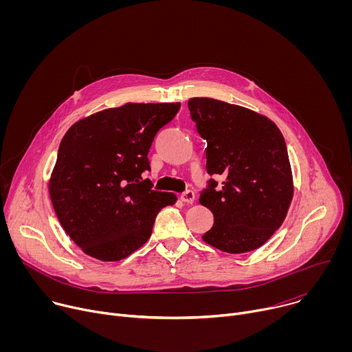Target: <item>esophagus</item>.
Instances as JSON below:
<instances>
[{
	"label": "esophagus",
	"mask_w": 352,
	"mask_h": 352,
	"mask_svg": "<svg viewBox=\"0 0 352 352\" xmlns=\"http://www.w3.org/2000/svg\"><path fill=\"white\" fill-rule=\"evenodd\" d=\"M181 200L184 204H188V205H192L195 202V192L193 190H186L181 195Z\"/></svg>",
	"instance_id": "esophagus-1"
}]
</instances>
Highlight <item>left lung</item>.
Here are the masks:
<instances>
[{
  "instance_id": "obj_1",
  "label": "left lung",
  "mask_w": 352,
  "mask_h": 352,
  "mask_svg": "<svg viewBox=\"0 0 352 352\" xmlns=\"http://www.w3.org/2000/svg\"><path fill=\"white\" fill-rule=\"evenodd\" d=\"M199 135L208 142L210 179L199 204L214 217L202 239L227 254L261 248L281 227L294 196L287 146L277 125L256 111L209 97L189 98Z\"/></svg>"
}]
</instances>
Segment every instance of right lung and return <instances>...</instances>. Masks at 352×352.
Instances as JSON below:
<instances>
[{
	"label": "right lung",
	"instance_id": "obj_1",
	"mask_svg": "<svg viewBox=\"0 0 352 352\" xmlns=\"http://www.w3.org/2000/svg\"><path fill=\"white\" fill-rule=\"evenodd\" d=\"M181 103H126L75 122L64 135L48 193L68 236L94 259L118 262L152 235L177 195L152 189L142 173L156 133Z\"/></svg>",
	"mask_w": 352,
	"mask_h": 352
}]
</instances>
